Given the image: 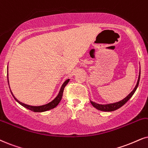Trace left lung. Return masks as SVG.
Segmentation results:
<instances>
[{"instance_id":"left-lung-1","label":"left lung","mask_w":148,"mask_h":148,"mask_svg":"<svg viewBox=\"0 0 148 148\" xmlns=\"http://www.w3.org/2000/svg\"><path fill=\"white\" fill-rule=\"evenodd\" d=\"M140 74H141V71L139 72V78H138L137 83H136L135 87L134 88V89L131 91V92L129 93L128 96H127L126 98L123 99L122 100L119 101V102H115V103L108 104H99L95 103V102H92V101H91V104H92L93 107H95L98 110H100V111H115V110L118 109V108L121 107L123 105H124V104L129 100V99L132 96V95L134 94V92H135L136 88H137L138 85H139V80H140Z\"/></svg>"}]
</instances>
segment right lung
<instances>
[{
  "label": "right lung",
  "mask_w": 148,
  "mask_h": 148,
  "mask_svg": "<svg viewBox=\"0 0 148 148\" xmlns=\"http://www.w3.org/2000/svg\"><path fill=\"white\" fill-rule=\"evenodd\" d=\"M7 80H8V83H9L8 70H7ZM69 81H70V79H68V80H65L64 83H63L62 86H61V88L60 91H59V94H58V96L56 97V98L54 99V100H52V102H50L48 104H44V105H42V106H30V105H28V104L22 103V102H20L19 100H17V99L15 98V96H14V95H13L12 91H11V92H12V96H14L15 100H16L20 104H21L22 106H23L24 107L27 108H28V109L31 110V111H32L33 112H44V111H48V110L52 109V108H54L55 107H56V106H57L58 104H59V102H60V101L61 100V98H62L63 93V90H64V88H65V86H66L67 84L69 83Z\"/></svg>",
  "instance_id": "add662e5"
}]
</instances>
